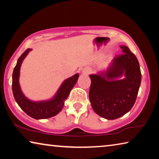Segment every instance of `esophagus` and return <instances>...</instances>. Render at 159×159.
I'll use <instances>...</instances> for the list:
<instances>
[{"mask_svg":"<svg viewBox=\"0 0 159 159\" xmlns=\"http://www.w3.org/2000/svg\"><path fill=\"white\" fill-rule=\"evenodd\" d=\"M91 72V69L89 68V67H85L83 69L82 71V74L83 75H88Z\"/></svg>","mask_w":159,"mask_h":159,"instance_id":"1","label":"esophagus"}]
</instances>
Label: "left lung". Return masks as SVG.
Segmentation results:
<instances>
[{
  "label": "left lung",
  "mask_w": 159,
  "mask_h": 159,
  "mask_svg": "<svg viewBox=\"0 0 159 159\" xmlns=\"http://www.w3.org/2000/svg\"><path fill=\"white\" fill-rule=\"evenodd\" d=\"M122 54L105 69L90 75V104L99 116L114 120L133 107L140 86L142 75L136 56L125 45Z\"/></svg>",
  "instance_id": "left-lung-1"
}]
</instances>
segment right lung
I'll return each mask as SVG.
<instances>
[{
    "mask_svg": "<svg viewBox=\"0 0 159 159\" xmlns=\"http://www.w3.org/2000/svg\"><path fill=\"white\" fill-rule=\"evenodd\" d=\"M31 50L29 48L18 59L12 73V93L15 101L26 114L37 120L45 119L56 116L62 109L64 102L76 83L79 74H76L64 80L52 98L41 101L31 100L23 93L20 85L21 64Z\"/></svg>",
    "mask_w": 159,
    "mask_h": 159,
    "instance_id": "right-lung-1",
    "label": "right lung"
}]
</instances>
